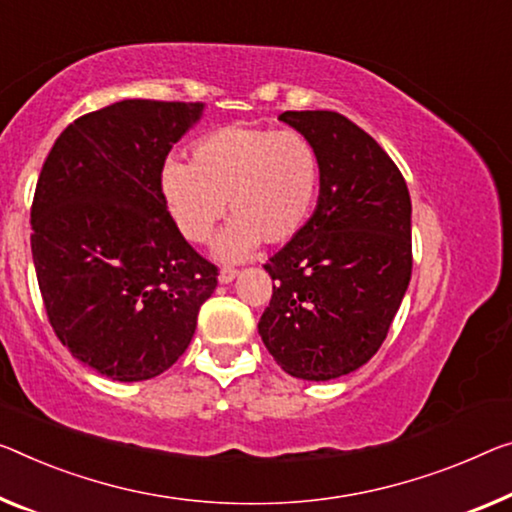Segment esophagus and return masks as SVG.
Returning <instances> with one entry per match:
<instances>
[{
    "instance_id": "34e87169",
    "label": "esophagus",
    "mask_w": 512,
    "mask_h": 512,
    "mask_svg": "<svg viewBox=\"0 0 512 512\" xmlns=\"http://www.w3.org/2000/svg\"><path fill=\"white\" fill-rule=\"evenodd\" d=\"M235 277H238V270H233V267H224L222 272H219V283H231Z\"/></svg>"
}]
</instances>
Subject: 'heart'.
Here are the masks:
<instances>
[{
  "mask_svg": "<svg viewBox=\"0 0 512 512\" xmlns=\"http://www.w3.org/2000/svg\"><path fill=\"white\" fill-rule=\"evenodd\" d=\"M322 164L316 146L295 130L233 123L196 141L192 162L169 157L160 187L187 240L203 242L226 212L233 222L212 251L222 261L249 256L261 240L286 245L316 210Z\"/></svg>",
  "mask_w": 512,
  "mask_h": 512,
  "instance_id": "1",
  "label": "heart"
}]
</instances>
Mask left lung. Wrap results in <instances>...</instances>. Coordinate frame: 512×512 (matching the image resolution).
<instances>
[{"label":"left lung","instance_id":"1","mask_svg":"<svg viewBox=\"0 0 512 512\" xmlns=\"http://www.w3.org/2000/svg\"><path fill=\"white\" fill-rule=\"evenodd\" d=\"M316 146L318 206L304 231L265 263L277 281L258 322L288 375L327 382L371 359L412 277V201L380 144L336 112H283Z\"/></svg>","mask_w":512,"mask_h":512}]
</instances>
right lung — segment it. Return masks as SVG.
<instances>
[{"label": "right lung", "mask_w": 512, "mask_h": 512, "mask_svg": "<svg viewBox=\"0 0 512 512\" xmlns=\"http://www.w3.org/2000/svg\"><path fill=\"white\" fill-rule=\"evenodd\" d=\"M203 102L121 100L54 141L31 206V256L54 334L116 382L151 380L190 345L217 267L187 245L160 174Z\"/></svg>", "instance_id": "1"}]
</instances>
